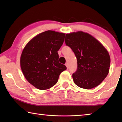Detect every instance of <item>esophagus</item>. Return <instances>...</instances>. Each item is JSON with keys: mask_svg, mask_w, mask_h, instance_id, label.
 <instances>
[{"mask_svg": "<svg viewBox=\"0 0 122 122\" xmlns=\"http://www.w3.org/2000/svg\"><path fill=\"white\" fill-rule=\"evenodd\" d=\"M65 65H66V67H67V68H68V63H66Z\"/></svg>", "mask_w": 122, "mask_h": 122, "instance_id": "esophagus-1", "label": "esophagus"}]
</instances>
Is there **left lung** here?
I'll list each match as a JSON object with an SVG mask.
<instances>
[{
	"label": "left lung",
	"mask_w": 122,
	"mask_h": 122,
	"mask_svg": "<svg viewBox=\"0 0 122 122\" xmlns=\"http://www.w3.org/2000/svg\"><path fill=\"white\" fill-rule=\"evenodd\" d=\"M65 41L77 58V71L72 75L76 85L90 89L100 84L108 75L110 66L106 48L94 36L82 31L67 34Z\"/></svg>",
	"instance_id": "8db88e82"
}]
</instances>
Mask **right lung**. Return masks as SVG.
Listing matches in <instances>:
<instances>
[{"mask_svg": "<svg viewBox=\"0 0 122 122\" xmlns=\"http://www.w3.org/2000/svg\"><path fill=\"white\" fill-rule=\"evenodd\" d=\"M65 33L47 30L32 39L20 56V67L25 77L34 87L46 90L58 81L67 69L59 62L57 51L62 45Z\"/></svg>", "mask_w": 122, "mask_h": 122, "instance_id": "right-lung-1", "label": "right lung"}]
</instances>
